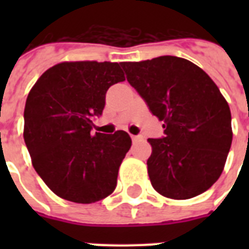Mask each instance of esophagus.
<instances>
[{"instance_id":"esophagus-1","label":"esophagus","mask_w":249,"mask_h":249,"mask_svg":"<svg viewBox=\"0 0 249 249\" xmlns=\"http://www.w3.org/2000/svg\"><path fill=\"white\" fill-rule=\"evenodd\" d=\"M132 140L133 142H137V141L142 140V136H132Z\"/></svg>"}]
</instances>
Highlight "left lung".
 <instances>
[{
  "instance_id": "1",
  "label": "left lung",
  "mask_w": 249,
  "mask_h": 249,
  "mask_svg": "<svg viewBox=\"0 0 249 249\" xmlns=\"http://www.w3.org/2000/svg\"><path fill=\"white\" fill-rule=\"evenodd\" d=\"M126 80L164 121V137L148 138L152 187L170 199H190L220 178L231 147V112L213 80L196 64L164 55L124 62Z\"/></svg>"
}]
</instances>
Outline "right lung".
<instances>
[{
	"instance_id": "1",
	"label": "right lung",
	"mask_w": 249,
	"mask_h": 249,
	"mask_svg": "<svg viewBox=\"0 0 249 249\" xmlns=\"http://www.w3.org/2000/svg\"><path fill=\"white\" fill-rule=\"evenodd\" d=\"M121 63L63 62L44 72L24 108V142L37 174L53 193L81 204L113 193L132 146L126 132H91L106 93L124 81Z\"/></svg>"
}]
</instances>
